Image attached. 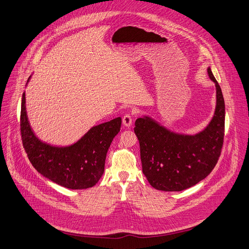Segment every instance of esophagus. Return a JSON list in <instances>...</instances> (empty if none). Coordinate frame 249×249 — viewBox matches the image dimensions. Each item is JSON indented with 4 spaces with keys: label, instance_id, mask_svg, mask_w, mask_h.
Masks as SVG:
<instances>
[{
    "label": "esophagus",
    "instance_id": "1",
    "mask_svg": "<svg viewBox=\"0 0 249 249\" xmlns=\"http://www.w3.org/2000/svg\"><path fill=\"white\" fill-rule=\"evenodd\" d=\"M122 122H123L124 126L130 127L132 125V122H133V116L131 114H125L122 118Z\"/></svg>",
    "mask_w": 249,
    "mask_h": 249
}]
</instances>
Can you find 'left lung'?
<instances>
[{
  "instance_id": "left-lung-1",
  "label": "left lung",
  "mask_w": 249,
  "mask_h": 249,
  "mask_svg": "<svg viewBox=\"0 0 249 249\" xmlns=\"http://www.w3.org/2000/svg\"><path fill=\"white\" fill-rule=\"evenodd\" d=\"M208 73L215 83L216 108L213 120L202 132L195 136L176 134L149 117L135 122L143 174L156 190L189 189L209 176L219 159L224 138V99L210 67Z\"/></svg>"
}]
</instances>
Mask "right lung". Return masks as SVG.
<instances>
[{
    "instance_id": "obj_1",
    "label": "right lung",
    "mask_w": 249,
    "mask_h": 249,
    "mask_svg": "<svg viewBox=\"0 0 249 249\" xmlns=\"http://www.w3.org/2000/svg\"><path fill=\"white\" fill-rule=\"evenodd\" d=\"M25 104L26 95L22 93L20 136L35 169L53 183L67 189L83 190L96 185L104 172L107 151L120 131L121 118L92 127L70 147H53L35 136L28 121Z\"/></svg>"
}]
</instances>
